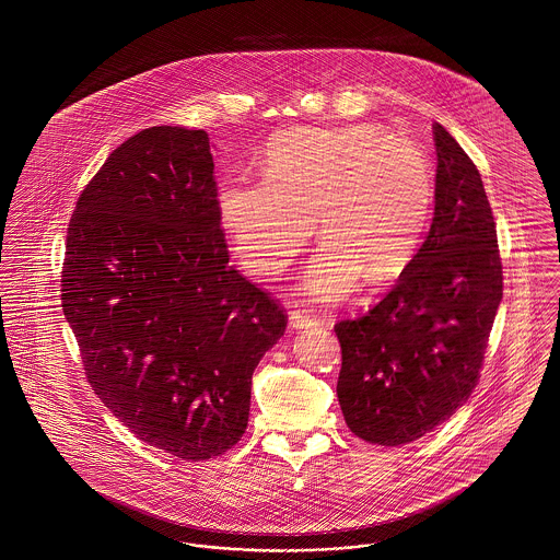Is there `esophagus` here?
<instances>
[{"label":"esophagus","mask_w":560,"mask_h":560,"mask_svg":"<svg viewBox=\"0 0 560 560\" xmlns=\"http://www.w3.org/2000/svg\"><path fill=\"white\" fill-rule=\"evenodd\" d=\"M289 325H291L293 329H307V327L318 325V318L305 314L302 310H293L291 316H289Z\"/></svg>","instance_id":"34e87169"}]
</instances>
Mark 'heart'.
<instances>
[{
    "mask_svg": "<svg viewBox=\"0 0 560 560\" xmlns=\"http://www.w3.org/2000/svg\"><path fill=\"white\" fill-rule=\"evenodd\" d=\"M262 182H226L218 213L237 258L255 273H282L312 237L305 293L340 302L368 276L398 278L417 253L436 197L434 168L419 145L376 124L298 128L260 155Z\"/></svg>",
    "mask_w": 560,
    "mask_h": 560,
    "instance_id": "b5f03b06",
    "label": "heart"
}]
</instances>
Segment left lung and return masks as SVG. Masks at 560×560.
<instances>
[{
  "label": "left lung",
  "instance_id": "obj_1",
  "mask_svg": "<svg viewBox=\"0 0 560 560\" xmlns=\"http://www.w3.org/2000/svg\"><path fill=\"white\" fill-rule=\"evenodd\" d=\"M436 197L430 231L394 291L365 316L336 325L338 402L351 432L407 445L447 421L477 385L503 267L481 175L434 124Z\"/></svg>",
  "mask_w": 560,
  "mask_h": 560
}]
</instances>
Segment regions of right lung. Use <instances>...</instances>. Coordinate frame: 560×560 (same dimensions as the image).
<instances>
[{"instance_id":"obj_1","label":"right lung","mask_w":560,"mask_h":560,"mask_svg":"<svg viewBox=\"0 0 560 560\" xmlns=\"http://www.w3.org/2000/svg\"><path fill=\"white\" fill-rule=\"evenodd\" d=\"M61 307L88 378L132 434L173 458L231 450L253 372L287 316L229 265L205 130L121 143L68 226Z\"/></svg>"}]
</instances>
